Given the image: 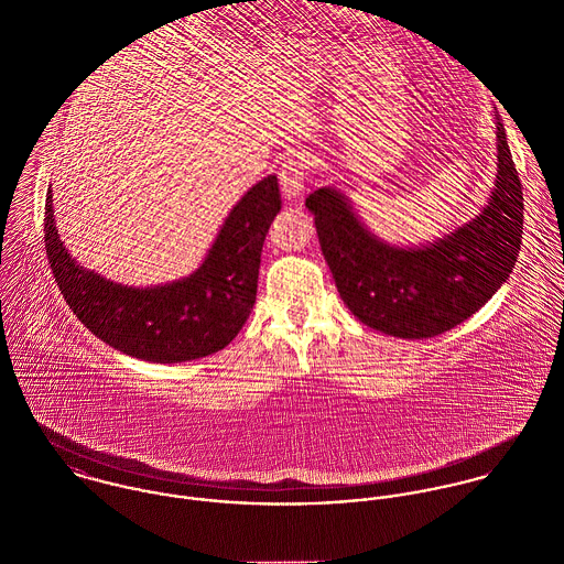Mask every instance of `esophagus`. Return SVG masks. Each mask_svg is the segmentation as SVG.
Masks as SVG:
<instances>
[{
  "label": "esophagus",
  "mask_w": 564,
  "mask_h": 564,
  "mask_svg": "<svg viewBox=\"0 0 564 564\" xmlns=\"http://www.w3.org/2000/svg\"><path fill=\"white\" fill-rule=\"evenodd\" d=\"M308 156L297 154L282 162L280 166V186L286 197H297L304 191V184L308 180Z\"/></svg>",
  "instance_id": "esophagus-1"
}]
</instances>
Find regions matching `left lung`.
Masks as SVG:
<instances>
[{
  "label": "left lung",
  "instance_id": "1",
  "mask_svg": "<svg viewBox=\"0 0 564 564\" xmlns=\"http://www.w3.org/2000/svg\"><path fill=\"white\" fill-rule=\"evenodd\" d=\"M497 182L482 215L443 241L398 249L371 237L343 195L306 197L325 262L347 308L398 338H430L476 315L510 275L523 235V193L497 121Z\"/></svg>",
  "mask_w": 564,
  "mask_h": 564
}]
</instances>
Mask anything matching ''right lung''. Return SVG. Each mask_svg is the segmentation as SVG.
Masks as SVG:
<instances>
[{
    "instance_id": "right-lung-1",
    "label": "right lung",
    "mask_w": 564,
    "mask_h": 564,
    "mask_svg": "<svg viewBox=\"0 0 564 564\" xmlns=\"http://www.w3.org/2000/svg\"><path fill=\"white\" fill-rule=\"evenodd\" d=\"M280 208L278 177L269 175L232 208L191 278L154 289L112 284L76 264L54 226L52 191L45 202V249L63 297L97 338L150 362L195 360L224 349L247 322L264 237Z\"/></svg>"
}]
</instances>
